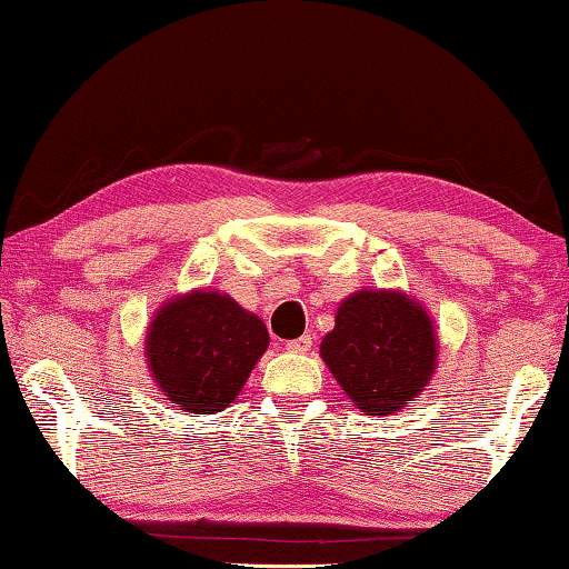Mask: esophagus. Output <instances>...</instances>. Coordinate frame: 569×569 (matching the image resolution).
Segmentation results:
<instances>
[{
    "mask_svg": "<svg viewBox=\"0 0 569 569\" xmlns=\"http://www.w3.org/2000/svg\"><path fill=\"white\" fill-rule=\"evenodd\" d=\"M311 345H313L311 333H303V337H299V339L286 341V349H288V351H299V355H303V351L311 349Z\"/></svg>",
    "mask_w": 569,
    "mask_h": 569,
    "instance_id": "34e87169",
    "label": "esophagus"
}]
</instances>
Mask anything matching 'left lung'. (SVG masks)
<instances>
[{
    "label": "left lung",
    "mask_w": 569,
    "mask_h": 569,
    "mask_svg": "<svg viewBox=\"0 0 569 569\" xmlns=\"http://www.w3.org/2000/svg\"><path fill=\"white\" fill-rule=\"evenodd\" d=\"M436 331L402 293L359 291L339 306L321 357L349 400L367 415H392L428 385Z\"/></svg>",
    "instance_id": "obj_1"
}]
</instances>
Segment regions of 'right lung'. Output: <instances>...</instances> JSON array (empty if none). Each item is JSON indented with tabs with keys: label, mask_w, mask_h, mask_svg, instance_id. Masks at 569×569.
Segmentation results:
<instances>
[{
	"label": "right lung",
	"mask_w": 569,
	"mask_h": 569,
	"mask_svg": "<svg viewBox=\"0 0 569 569\" xmlns=\"http://www.w3.org/2000/svg\"><path fill=\"white\" fill-rule=\"evenodd\" d=\"M266 347V323L230 296L212 291L167 303L147 337L149 367L161 392L194 415L228 408Z\"/></svg>",
	"instance_id": "add662e5"
}]
</instances>
